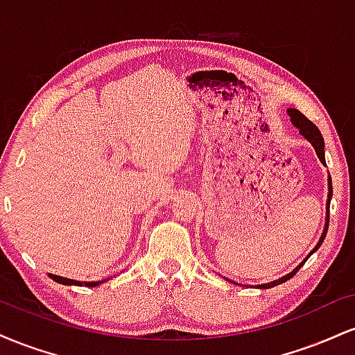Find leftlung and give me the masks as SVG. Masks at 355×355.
Wrapping results in <instances>:
<instances>
[{
  "label": "left lung",
  "mask_w": 355,
  "mask_h": 355,
  "mask_svg": "<svg viewBox=\"0 0 355 355\" xmlns=\"http://www.w3.org/2000/svg\"><path fill=\"white\" fill-rule=\"evenodd\" d=\"M287 115L291 116L292 125H294L295 128L299 130L300 135H302V137L305 138V140H307L309 144H311V145L313 146V150H315V153H317V157H319L320 164H322V165H325L324 138H322L320 132H319V128H317V126L313 125L312 121L309 120L307 116H304L302 113L299 112V110H295V108H287ZM327 187H329V191H327V203H325V211H327V214H325V225H324V230H322V235H320L319 242H317V245L313 247L312 250H311V254H309L307 257H305V259L302 260V262H300L299 266H297V267L294 268V270L288 272L287 275L280 277V279H277V280H272V282H268V284H259V285H255V287H259V288H270V287H275V285H280V284L287 282V280H291L292 277H294V275L297 274V272H299V268L304 266L305 260H307L309 257H311V255L313 254V252L319 250V247L322 245V242H324L325 234H327V229H329V207H331V198H332V178H331V175H329ZM223 279H225V277H223ZM227 280H229V279H227ZM230 282H232V280H230ZM234 284H235V282H234Z\"/></svg>",
  "instance_id": "8db88e82"
}]
</instances>
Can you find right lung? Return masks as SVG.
I'll list each match as a JSON object with an SVG mask.
<instances>
[{
    "label": "right lung",
    "mask_w": 355,
    "mask_h": 355,
    "mask_svg": "<svg viewBox=\"0 0 355 355\" xmlns=\"http://www.w3.org/2000/svg\"><path fill=\"white\" fill-rule=\"evenodd\" d=\"M51 277L53 280H55V282H58V284H63V285H78V287H98L100 284H103V282H107V279L105 280H96V282H80V280H73V279H64V277H60V275H53V274H48Z\"/></svg>",
    "instance_id": "right-lung-1"
}]
</instances>
